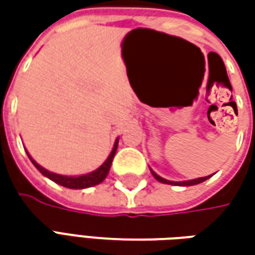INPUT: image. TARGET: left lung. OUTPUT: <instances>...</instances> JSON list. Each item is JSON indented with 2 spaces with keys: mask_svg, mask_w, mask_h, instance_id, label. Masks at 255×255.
Wrapping results in <instances>:
<instances>
[{
  "mask_svg": "<svg viewBox=\"0 0 255 255\" xmlns=\"http://www.w3.org/2000/svg\"><path fill=\"white\" fill-rule=\"evenodd\" d=\"M152 171L153 177L156 179L157 181H160V183H164V184H171V186H194V184H199V183H203L204 180H207L210 176H206V177H199V179H193V180H184V181H171V180H167V179H163L160 177L157 173H154V171L150 169Z\"/></svg>",
  "mask_w": 255,
  "mask_h": 255,
  "instance_id": "obj_1",
  "label": "left lung"
}]
</instances>
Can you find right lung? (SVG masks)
<instances>
[{
	"instance_id": "obj_1",
	"label": "right lung",
	"mask_w": 255,
	"mask_h": 255,
	"mask_svg": "<svg viewBox=\"0 0 255 255\" xmlns=\"http://www.w3.org/2000/svg\"><path fill=\"white\" fill-rule=\"evenodd\" d=\"M118 143H119V139H116V142L113 144L112 152L108 156V159L96 170L86 173V174H81V176H65V174H58V173H54V171L46 170L41 164H38V163L35 162L34 159L29 156V153H28V157L31 159L32 164L44 174L45 177H48L49 180L58 183L59 186H64V187H68V189H88V187H92V186H96V184H101L106 179L108 173L111 170L116 149H118Z\"/></svg>"
}]
</instances>
